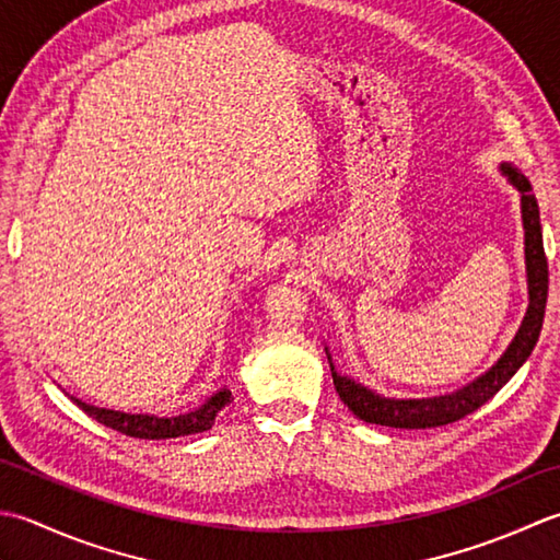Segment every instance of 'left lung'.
Returning <instances> with one entry per match:
<instances>
[{
  "label": "left lung",
  "instance_id": "left-lung-1",
  "mask_svg": "<svg viewBox=\"0 0 560 560\" xmlns=\"http://www.w3.org/2000/svg\"><path fill=\"white\" fill-rule=\"evenodd\" d=\"M500 168H503V174L510 178V184L522 192L529 310H527V316H524L520 334L515 336V340H512V346L508 348L505 355L500 358L483 376H478L474 384L464 386V389L447 396L384 398L348 380V376H340L338 372H334V384L340 401H343L360 420H364V423L404 428V430H425V428H442V425L456 423V420L474 413L476 408H481L486 401H490V398L503 389V386L510 382V376L515 374L522 368V362L529 358L536 340H539L546 296H549V264H546V254H544L539 205H536V198L532 196V184L520 174L517 168H512L510 164H503ZM330 368H334V364H330Z\"/></svg>",
  "mask_w": 560,
  "mask_h": 560
}]
</instances>
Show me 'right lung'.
<instances>
[{
  "label": "right lung",
  "mask_w": 560,
  "mask_h": 560,
  "mask_svg": "<svg viewBox=\"0 0 560 560\" xmlns=\"http://www.w3.org/2000/svg\"><path fill=\"white\" fill-rule=\"evenodd\" d=\"M72 401L84 410L86 416L96 418L98 423H104L106 428H113L122 432L128 438H140V440H168V438H184V435H196V432L210 430L214 425L217 413L224 406H230L234 401L232 392H217L212 398H208V404L200 406L198 410H190V413L176 416V418H156V416H130V413H120V410H108V408H96V406H86L79 401V398H72Z\"/></svg>",
  "instance_id": "right-lung-1"
}]
</instances>
